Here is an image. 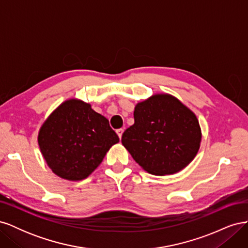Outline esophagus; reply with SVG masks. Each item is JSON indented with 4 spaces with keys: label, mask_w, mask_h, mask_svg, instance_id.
Listing matches in <instances>:
<instances>
[{
    "label": "esophagus",
    "mask_w": 248,
    "mask_h": 248,
    "mask_svg": "<svg viewBox=\"0 0 248 248\" xmlns=\"http://www.w3.org/2000/svg\"><path fill=\"white\" fill-rule=\"evenodd\" d=\"M123 132H124V129H123V128L117 129V134H118V136H119L120 140H121V138H122V134H123Z\"/></svg>",
    "instance_id": "obj_1"
}]
</instances>
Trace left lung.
I'll list each match as a JSON object with an SVG mask.
<instances>
[{"instance_id": "1", "label": "left lung", "mask_w": 248, "mask_h": 248, "mask_svg": "<svg viewBox=\"0 0 248 248\" xmlns=\"http://www.w3.org/2000/svg\"><path fill=\"white\" fill-rule=\"evenodd\" d=\"M134 124L122 136V144L149 174L172 175L198 154L202 131L196 114L170 94H154L139 102Z\"/></svg>"}]
</instances>
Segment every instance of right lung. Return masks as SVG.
<instances>
[{"label":"right lung","mask_w":248,"mask_h":248,"mask_svg":"<svg viewBox=\"0 0 248 248\" xmlns=\"http://www.w3.org/2000/svg\"><path fill=\"white\" fill-rule=\"evenodd\" d=\"M119 137L91 104L68 99L51 112L38 133L40 151L60 178L80 181L98 168Z\"/></svg>","instance_id":"add662e5"}]
</instances>
